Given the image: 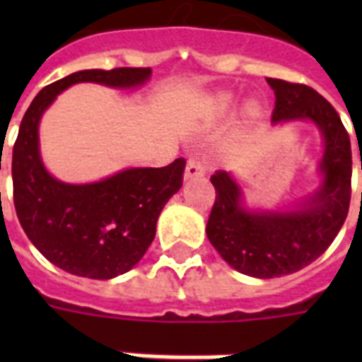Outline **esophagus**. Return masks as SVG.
<instances>
[{"instance_id":"esophagus-1","label":"esophagus","mask_w":362,"mask_h":362,"mask_svg":"<svg viewBox=\"0 0 362 362\" xmlns=\"http://www.w3.org/2000/svg\"><path fill=\"white\" fill-rule=\"evenodd\" d=\"M204 173H206V167H204V163L201 161V158H197V156H193L189 161H187L186 165V180H189V178H203Z\"/></svg>"}]
</instances>
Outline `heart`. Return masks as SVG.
Segmentation results:
<instances>
[{"instance_id": "b5f03b06", "label": "heart", "mask_w": 362, "mask_h": 362, "mask_svg": "<svg viewBox=\"0 0 362 362\" xmlns=\"http://www.w3.org/2000/svg\"><path fill=\"white\" fill-rule=\"evenodd\" d=\"M229 105H231V99L226 98V95L218 99V109H220V110H227V109H229Z\"/></svg>"}]
</instances>
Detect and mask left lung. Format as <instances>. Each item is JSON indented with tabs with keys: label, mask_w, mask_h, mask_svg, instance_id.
Wrapping results in <instances>:
<instances>
[{
	"label": "left lung",
	"mask_w": 362,
	"mask_h": 362,
	"mask_svg": "<svg viewBox=\"0 0 362 362\" xmlns=\"http://www.w3.org/2000/svg\"><path fill=\"white\" fill-rule=\"evenodd\" d=\"M274 90L272 122L312 120L325 139L323 184L303 210L252 214L240 206V187L226 170L210 182L216 201L206 223L210 244L233 269L255 278L293 274L320 257L337 238L351 201V142L340 116L314 88L267 78Z\"/></svg>",
	"instance_id": "obj_1"
}]
</instances>
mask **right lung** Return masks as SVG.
<instances>
[{
    "label": "right lung",
    "mask_w": 362,
    "mask_h": 362,
    "mask_svg": "<svg viewBox=\"0 0 362 362\" xmlns=\"http://www.w3.org/2000/svg\"><path fill=\"white\" fill-rule=\"evenodd\" d=\"M150 67L86 69L48 84L20 122L13 146V199L33 246L65 272L109 280L133 269L156 237L165 203L182 187L186 159L161 169H127L95 184H65L48 175L39 156L37 125L59 92L76 82L131 88Z\"/></svg>",
    "instance_id": "obj_1"
}]
</instances>
